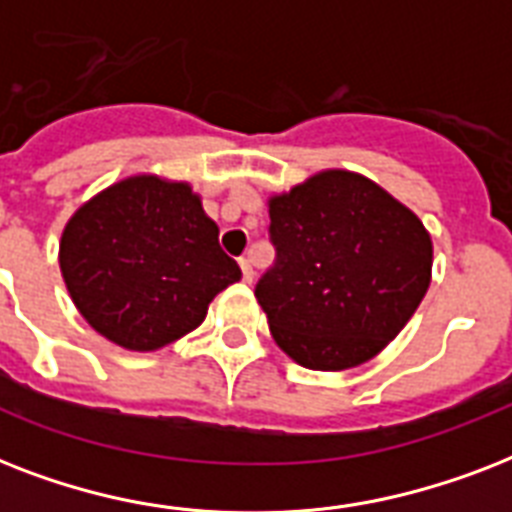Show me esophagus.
Returning <instances> with one entry per match:
<instances>
[{
    "label": "esophagus",
    "instance_id": "34e87169",
    "mask_svg": "<svg viewBox=\"0 0 512 512\" xmlns=\"http://www.w3.org/2000/svg\"><path fill=\"white\" fill-rule=\"evenodd\" d=\"M239 265H241V276H244V281L249 284V281L255 279V271H252V260H249V257H241Z\"/></svg>",
    "mask_w": 512,
    "mask_h": 512
}]
</instances>
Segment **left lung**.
Returning <instances> with one entry per match:
<instances>
[{"mask_svg":"<svg viewBox=\"0 0 512 512\" xmlns=\"http://www.w3.org/2000/svg\"><path fill=\"white\" fill-rule=\"evenodd\" d=\"M268 212L276 257L255 297L279 348L321 372L377 356L428 292L433 247L417 215L342 170L276 196Z\"/></svg>","mask_w":512,"mask_h":512,"instance_id":"obj_1","label":"left lung"}]
</instances>
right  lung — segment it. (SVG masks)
<instances>
[{
  "mask_svg": "<svg viewBox=\"0 0 512 512\" xmlns=\"http://www.w3.org/2000/svg\"><path fill=\"white\" fill-rule=\"evenodd\" d=\"M217 236L188 185L130 177L68 220L60 271L95 332L156 350L199 327L212 297L241 279Z\"/></svg>",
  "mask_w": 512,
  "mask_h": 512,
  "instance_id": "add662e5",
  "label": "right lung"
}]
</instances>
